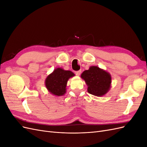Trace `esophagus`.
Masks as SVG:
<instances>
[{
    "mask_svg": "<svg viewBox=\"0 0 147 147\" xmlns=\"http://www.w3.org/2000/svg\"><path fill=\"white\" fill-rule=\"evenodd\" d=\"M75 74H76L77 75H78V76H79V75H80V74H81V70H77V71H75Z\"/></svg>",
    "mask_w": 147,
    "mask_h": 147,
    "instance_id": "1",
    "label": "esophagus"
}]
</instances>
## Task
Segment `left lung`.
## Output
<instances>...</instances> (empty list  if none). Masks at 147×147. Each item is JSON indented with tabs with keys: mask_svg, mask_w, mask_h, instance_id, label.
I'll use <instances>...</instances> for the list:
<instances>
[{
	"mask_svg": "<svg viewBox=\"0 0 147 147\" xmlns=\"http://www.w3.org/2000/svg\"><path fill=\"white\" fill-rule=\"evenodd\" d=\"M81 77L88 85V92L96 96H102L108 92L110 87V75L97 66H91L84 71Z\"/></svg>",
	"mask_w": 147,
	"mask_h": 147,
	"instance_id": "left-lung-1",
	"label": "left lung"
}]
</instances>
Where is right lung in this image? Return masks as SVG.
Masks as SVG:
<instances>
[{"label":"right lung","mask_w":147,"mask_h":147,"mask_svg":"<svg viewBox=\"0 0 147 147\" xmlns=\"http://www.w3.org/2000/svg\"><path fill=\"white\" fill-rule=\"evenodd\" d=\"M74 75V74L70 70L57 68L46 78V87L53 94L58 96H63L65 93V88L69 78Z\"/></svg>","instance_id":"obj_1"}]
</instances>
